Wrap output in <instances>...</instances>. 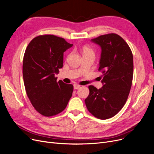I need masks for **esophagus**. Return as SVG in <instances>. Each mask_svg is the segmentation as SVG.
I'll list each match as a JSON object with an SVG mask.
<instances>
[{"mask_svg": "<svg viewBox=\"0 0 154 154\" xmlns=\"http://www.w3.org/2000/svg\"><path fill=\"white\" fill-rule=\"evenodd\" d=\"M79 88H80V85L78 84H74V89H78Z\"/></svg>", "mask_w": 154, "mask_h": 154, "instance_id": "34e87169", "label": "esophagus"}]
</instances>
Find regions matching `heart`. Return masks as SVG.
I'll list each match as a JSON object with an SVG mask.
<instances>
[{
  "mask_svg": "<svg viewBox=\"0 0 154 154\" xmlns=\"http://www.w3.org/2000/svg\"><path fill=\"white\" fill-rule=\"evenodd\" d=\"M82 53H83V54H85L88 53H93L92 49L87 47H84L82 49Z\"/></svg>",
  "mask_w": 154,
  "mask_h": 154,
  "instance_id": "1",
  "label": "heart"
}]
</instances>
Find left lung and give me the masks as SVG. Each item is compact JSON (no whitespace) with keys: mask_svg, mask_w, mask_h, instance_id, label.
<instances>
[{"mask_svg":"<svg viewBox=\"0 0 154 154\" xmlns=\"http://www.w3.org/2000/svg\"><path fill=\"white\" fill-rule=\"evenodd\" d=\"M91 42L101 48L99 70L103 87L89 85L85 100L88 110L100 119L117 114L127 100L133 78V55L127 43L117 34L101 35Z\"/></svg>","mask_w":154,"mask_h":154,"instance_id":"left-lung-1","label":"left lung"}]
</instances>
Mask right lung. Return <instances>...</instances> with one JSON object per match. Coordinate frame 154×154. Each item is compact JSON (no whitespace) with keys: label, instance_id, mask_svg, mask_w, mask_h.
<instances>
[{"label":"right lung","instance_id":"1","mask_svg":"<svg viewBox=\"0 0 154 154\" xmlns=\"http://www.w3.org/2000/svg\"><path fill=\"white\" fill-rule=\"evenodd\" d=\"M72 45L45 35L35 37L26 49L22 69L26 91L34 108L44 116L61 112L72 96L73 85L57 82L54 75L63 67V53Z\"/></svg>","mask_w":154,"mask_h":154}]
</instances>
